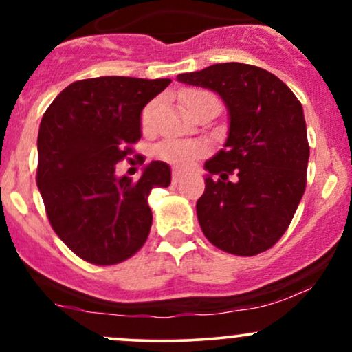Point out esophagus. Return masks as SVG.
Returning <instances> with one entry per match:
<instances>
[{"instance_id":"obj_1","label":"esophagus","mask_w":352,"mask_h":352,"mask_svg":"<svg viewBox=\"0 0 352 352\" xmlns=\"http://www.w3.org/2000/svg\"><path fill=\"white\" fill-rule=\"evenodd\" d=\"M182 179H184V172L179 170V168H173V172H172V184L177 185Z\"/></svg>"}]
</instances>
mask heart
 <instances>
[{
	"label": "heart",
	"instance_id": "1",
	"mask_svg": "<svg viewBox=\"0 0 352 352\" xmlns=\"http://www.w3.org/2000/svg\"><path fill=\"white\" fill-rule=\"evenodd\" d=\"M212 96L210 92L205 91H190L185 96V106L190 109L195 102H199L200 99L208 98ZM152 112H153V104L144 109L142 114V127L147 131L152 124ZM207 148L204 144L200 142H192V140H165L159 145L157 148V155L165 162H170L179 165V167H190L205 155Z\"/></svg>",
	"mask_w": 352,
	"mask_h": 352
}]
</instances>
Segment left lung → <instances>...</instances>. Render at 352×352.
Masks as SVG:
<instances>
[{"label":"left lung","mask_w":352,"mask_h":352,"mask_svg":"<svg viewBox=\"0 0 352 352\" xmlns=\"http://www.w3.org/2000/svg\"><path fill=\"white\" fill-rule=\"evenodd\" d=\"M177 80L217 92L228 111L223 148L205 162L207 185L197 201L201 232L238 256L266 252L289 227L306 188L301 102L281 79L250 64H213Z\"/></svg>","instance_id":"1"}]
</instances>
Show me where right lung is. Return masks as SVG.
Returning a JSON list of instances; mask_svg holds the SVG:
<instances>
[{"mask_svg":"<svg viewBox=\"0 0 352 352\" xmlns=\"http://www.w3.org/2000/svg\"><path fill=\"white\" fill-rule=\"evenodd\" d=\"M170 82L124 76L76 80L44 112L36 182L51 227L89 263H120L147 240L148 193L170 185V167L153 160L132 182L116 175V164L142 137V109Z\"/></svg>","mask_w":352,"mask_h":352,"instance_id":"right-lung-1","label":"right lung"}]
</instances>
